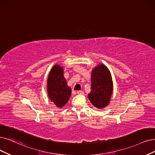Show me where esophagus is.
Masks as SVG:
<instances>
[{
	"mask_svg": "<svg viewBox=\"0 0 155 155\" xmlns=\"http://www.w3.org/2000/svg\"><path fill=\"white\" fill-rule=\"evenodd\" d=\"M77 94H84V92L82 91H77Z\"/></svg>",
	"mask_w": 155,
	"mask_h": 155,
	"instance_id": "esophagus-1",
	"label": "esophagus"
}]
</instances>
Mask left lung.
<instances>
[{"mask_svg":"<svg viewBox=\"0 0 155 155\" xmlns=\"http://www.w3.org/2000/svg\"><path fill=\"white\" fill-rule=\"evenodd\" d=\"M91 93L88 98L95 107L103 108L110 101L113 91L111 74L108 68L100 64L92 71Z\"/></svg>","mask_w":155,"mask_h":155,"instance_id":"1","label":"left lung"}]
</instances>
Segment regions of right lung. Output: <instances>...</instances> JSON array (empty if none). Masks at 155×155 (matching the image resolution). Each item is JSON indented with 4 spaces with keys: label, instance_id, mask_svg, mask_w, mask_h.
Instances as JSON below:
<instances>
[{
    "label": "right lung",
    "instance_id": "add662e5",
    "mask_svg": "<svg viewBox=\"0 0 155 155\" xmlns=\"http://www.w3.org/2000/svg\"><path fill=\"white\" fill-rule=\"evenodd\" d=\"M47 89L50 99L57 107H64L71 96V89L68 86L62 68L59 65L51 68L48 78Z\"/></svg>",
    "mask_w": 155,
    "mask_h": 155
}]
</instances>
